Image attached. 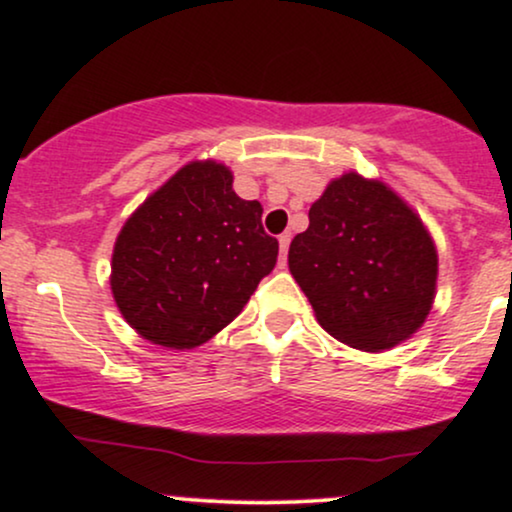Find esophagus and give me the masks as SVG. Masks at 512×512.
Returning a JSON list of instances; mask_svg holds the SVG:
<instances>
[{"label":"esophagus","instance_id":"esophagus-1","mask_svg":"<svg viewBox=\"0 0 512 512\" xmlns=\"http://www.w3.org/2000/svg\"><path fill=\"white\" fill-rule=\"evenodd\" d=\"M289 243H291V233H284V236H279V248H281L279 264H281V267L286 264V252H289Z\"/></svg>","mask_w":512,"mask_h":512}]
</instances>
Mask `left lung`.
Instances as JSON below:
<instances>
[{
    "label": "left lung",
    "mask_w": 512,
    "mask_h": 512,
    "mask_svg": "<svg viewBox=\"0 0 512 512\" xmlns=\"http://www.w3.org/2000/svg\"><path fill=\"white\" fill-rule=\"evenodd\" d=\"M291 240L289 269L317 322L378 354L421 330L436 301L438 250L421 216L383 180H330Z\"/></svg>",
    "instance_id": "left-lung-1"
}]
</instances>
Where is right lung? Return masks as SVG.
Masks as SVG:
<instances>
[{"label":"right lung","mask_w":512,"mask_h":512,"mask_svg":"<svg viewBox=\"0 0 512 512\" xmlns=\"http://www.w3.org/2000/svg\"><path fill=\"white\" fill-rule=\"evenodd\" d=\"M276 255L262 204L236 195L231 168L214 158L190 161L120 228L110 291L146 342L195 349L236 320Z\"/></svg>","instance_id":"add662e5"}]
</instances>
